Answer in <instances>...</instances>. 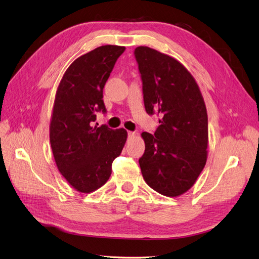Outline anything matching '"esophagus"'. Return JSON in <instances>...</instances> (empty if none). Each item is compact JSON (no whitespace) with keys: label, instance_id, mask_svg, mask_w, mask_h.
Masks as SVG:
<instances>
[{"label":"esophagus","instance_id":"1","mask_svg":"<svg viewBox=\"0 0 259 259\" xmlns=\"http://www.w3.org/2000/svg\"><path fill=\"white\" fill-rule=\"evenodd\" d=\"M136 137V132H132V131H128V138L129 139H132Z\"/></svg>","mask_w":259,"mask_h":259}]
</instances>
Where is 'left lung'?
<instances>
[{
  "label": "left lung",
  "instance_id": "left-lung-1",
  "mask_svg": "<svg viewBox=\"0 0 259 259\" xmlns=\"http://www.w3.org/2000/svg\"><path fill=\"white\" fill-rule=\"evenodd\" d=\"M135 55L145 110L160 116L155 135H141L145 142V152L139 160L142 175L158 193L176 197L195 184L206 164L205 101L193 75L174 57L143 46Z\"/></svg>",
  "mask_w": 259,
  "mask_h": 259
}]
</instances>
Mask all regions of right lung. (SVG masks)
Masks as SVG:
<instances>
[{"mask_svg": "<svg viewBox=\"0 0 259 259\" xmlns=\"http://www.w3.org/2000/svg\"><path fill=\"white\" fill-rule=\"evenodd\" d=\"M126 48L107 45L74 60L57 88L50 121V143L57 168L81 193H91L109 180L112 163L127 141V131L92 126L96 113H105L103 88Z\"/></svg>", "mask_w": 259, "mask_h": 259, "instance_id": "right-lung-1", "label": "right lung"}]
</instances>
